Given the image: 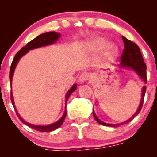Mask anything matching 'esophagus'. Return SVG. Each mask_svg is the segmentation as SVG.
I'll list each match as a JSON object with an SVG mask.
<instances>
[{"label":"esophagus","mask_w":157,"mask_h":157,"mask_svg":"<svg viewBox=\"0 0 157 157\" xmlns=\"http://www.w3.org/2000/svg\"><path fill=\"white\" fill-rule=\"evenodd\" d=\"M90 78H91V75H89V73L83 72L81 74L80 77H79V80H80V82H84L89 80Z\"/></svg>","instance_id":"esophagus-1"}]
</instances>
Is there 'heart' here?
Segmentation results:
<instances>
[{"label": "heart", "mask_w": 157, "mask_h": 157, "mask_svg": "<svg viewBox=\"0 0 157 157\" xmlns=\"http://www.w3.org/2000/svg\"><path fill=\"white\" fill-rule=\"evenodd\" d=\"M106 40L103 37H95L88 42L87 46L90 49L93 51H98L104 48L102 52V57L105 60L111 61L115 58L118 53V48L113 44H109L106 45Z\"/></svg>", "instance_id": "1"}]
</instances>
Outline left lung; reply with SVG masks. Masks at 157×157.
<instances>
[{
  "label": "left lung",
  "mask_w": 157,
  "mask_h": 157,
  "mask_svg": "<svg viewBox=\"0 0 157 157\" xmlns=\"http://www.w3.org/2000/svg\"><path fill=\"white\" fill-rule=\"evenodd\" d=\"M122 40L124 42V46H125V48L123 50V53L121 56V63L120 65V67L122 68H131V69L134 70L139 76L140 77V78L142 79L144 82L146 83L147 82V75H146V64L145 63L143 60V57L140 52V48L135 43L132 42V41L129 40L127 38H125V37L122 36ZM146 91V86H144L142 88V98H141V102H140V106H139L137 111H136V113L133 115L127 121L122 122L120 124H109L105 123V122H102L101 120H99L97 118V117L95 114L94 111H93V115L94 117L95 120H97V122L98 123L101 124L102 125L105 126H111V127H118L120 125H124V124L128 123V122H131V120L134 119L136 115L141 111L142 105H143L144 102V97H145V94Z\"/></svg>",
  "instance_id": "1"
}]
</instances>
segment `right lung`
Listing matches in <instances>:
<instances>
[{
	"label": "right lung",
	"mask_w": 157,
	"mask_h": 157,
	"mask_svg": "<svg viewBox=\"0 0 157 157\" xmlns=\"http://www.w3.org/2000/svg\"><path fill=\"white\" fill-rule=\"evenodd\" d=\"M60 35L58 33V32H45L44 34H41L39 36H37V37H35V39H33L32 40L29 42L26 46H23V47L21 48L20 51L17 52V53L16 54L15 57H14L13 60H12V65H11V67H10V80L11 82V85H12V77H13V74L14 71H15V67L17 66V63L20 60V59L23 57L25 54H26L29 50L32 49H35V48H39V47H42V46H48V45H51L53 44L55 41L57 40V39L60 37ZM77 88V85L76 84H74V86L72 87L68 91L66 94V102H67V100L71 94L74 92V91L76 90ZM11 101H12V105H13L14 108H15L16 113H17V117H18L21 121L24 123L25 125L29 126L30 128H32L35 129V130L41 131V132H48V131H52L55 130V129L58 128H60L62 124L63 123L65 118H66V110H65L63 115L62 116L60 120L58 121H57L55 123L52 124V125H32V124L29 123L23 120L22 118L21 117V116L18 114L17 113V110L15 109V102H14V100H13V95H12V91H11Z\"/></svg>",
	"instance_id": "right-lung-1"
}]
</instances>
